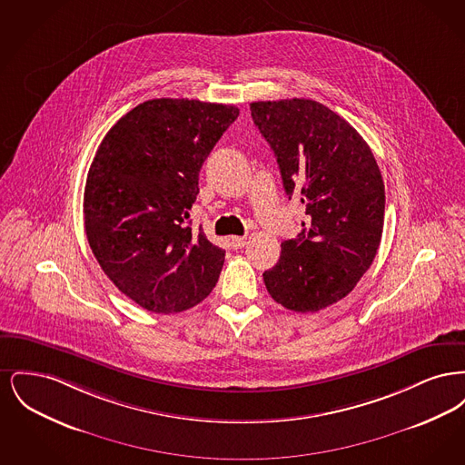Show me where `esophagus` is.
I'll list each match as a JSON object with an SVG mask.
<instances>
[{
  "mask_svg": "<svg viewBox=\"0 0 465 465\" xmlns=\"http://www.w3.org/2000/svg\"><path fill=\"white\" fill-rule=\"evenodd\" d=\"M245 243H247L245 237H232V247L233 249H242Z\"/></svg>",
  "mask_w": 465,
  "mask_h": 465,
  "instance_id": "esophagus-1",
  "label": "esophagus"
}]
</instances>
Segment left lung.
<instances>
[{
    "label": "left lung",
    "instance_id": "1",
    "mask_svg": "<svg viewBox=\"0 0 465 465\" xmlns=\"http://www.w3.org/2000/svg\"><path fill=\"white\" fill-rule=\"evenodd\" d=\"M251 116L289 199L307 214L263 273L266 289L292 312L326 309L357 286L381 241L385 186L375 156L347 120L312 99L251 103Z\"/></svg>",
    "mask_w": 465,
    "mask_h": 465
}]
</instances>
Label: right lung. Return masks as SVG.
<instances>
[{
	"instance_id": "right-lung-1",
	"label": "right lung",
	"mask_w": 465,
	"mask_h": 465,
	"mask_svg": "<svg viewBox=\"0 0 465 465\" xmlns=\"http://www.w3.org/2000/svg\"><path fill=\"white\" fill-rule=\"evenodd\" d=\"M239 108L152 99L124 114L90 165L84 220L111 282L155 313L192 309L216 286L224 251L190 226L202 163Z\"/></svg>"
}]
</instances>
